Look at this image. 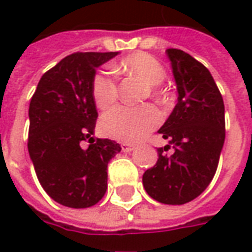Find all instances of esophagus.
I'll return each mask as SVG.
<instances>
[{"mask_svg": "<svg viewBox=\"0 0 252 252\" xmlns=\"http://www.w3.org/2000/svg\"><path fill=\"white\" fill-rule=\"evenodd\" d=\"M121 150L124 153H131L135 150V144H129V143H121Z\"/></svg>", "mask_w": 252, "mask_h": 252, "instance_id": "34e87169", "label": "esophagus"}]
</instances>
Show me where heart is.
<instances>
[{"label":"heart","mask_w":252,"mask_h":252,"mask_svg":"<svg viewBox=\"0 0 252 252\" xmlns=\"http://www.w3.org/2000/svg\"><path fill=\"white\" fill-rule=\"evenodd\" d=\"M116 67L146 83L148 93L153 98H163L158 85L164 81L166 71L160 62L154 57L144 52H137L123 59ZM92 97L98 109L105 110L112 106L117 99V83L115 79L105 72H97L92 81ZM159 123L160 115L153 106H116L101 117L99 131L104 136L119 142H139L155 129Z\"/></svg>","instance_id":"heart-1"}]
</instances>
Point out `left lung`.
I'll return each mask as SVG.
<instances>
[{
  "label": "left lung",
  "mask_w": 252,
  "mask_h": 252,
  "mask_svg": "<svg viewBox=\"0 0 252 252\" xmlns=\"http://www.w3.org/2000/svg\"><path fill=\"white\" fill-rule=\"evenodd\" d=\"M178 102L160 126L169 144L158 148V162L143 174L148 195L182 205L204 191L216 173L224 139V102L209 70L189 54L169 48ZM170 147L175 153L164 154Z\"/></svg>",
  "instance_id": "8db88e82"
}]
</instances>
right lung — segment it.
I'll return each mask as SVG.
<instances>
[{"instance_id": "1", "label": "right lung", "mask_w": 252, "mask_h": 252, "mask_svg": "<svg viewBox=\"0 0 252 252\" xmlns=\"http://www.w3.org/2000/svg\"><path fill=\"white\" fill-rule=\"evenodd\" d=\"M119 52L71 54L40 78L30 104L28 153L37 180L52 200L89 208L104 197L108 163L119 143L94 139L98 117L92 97L95 70ZM89 140L88 149L80 143Z\"/></svg>"}]
</instances>
